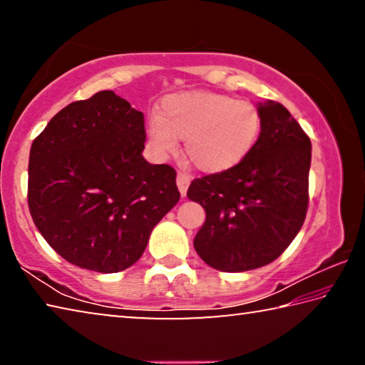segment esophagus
Wrapping results in <instances>:
<instances>
[{"instance_id": "esophagus-1", "label": "esophagus", "mask_w": 365, "mask_h": 365, "mask_svg": "<svg viewBox=\"0 0 365 365\" xmlns=\"http://www.w3.org/2000/svg\"><path fill=\"white\" fill-rule=\"evenodd\" d=\"M190 182H191V177L188 174H185V172H178L177 187H178V190H180L182 196H187V190H188Z\"/></svg>"}]
</instances>
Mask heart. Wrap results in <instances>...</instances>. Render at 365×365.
Segmentation results:
<instances>
[{
  "label": "heart",
  "mask_w": 365,
  "mask_h": 365,
  "mask_svg": "<svg viewBox=\"0 0 365 365\" xmlns=\"http://www.w3.org/2000/svg\"><path fill=\"white\" fill-rule=\"evenodd\" d=\"M151 143L159 153L177 151V138L197 169L224 172L248 156L261 133V114L255 104L212 91L165 96L158 115L148 123Z\"/></svg>",
  "instance_id": "heart-1"
}]
</instances>
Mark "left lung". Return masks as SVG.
<instances>
[{"label": "left lung", "mask_w": 365, "mask_h": 365, "mask_svg": "<svg viewBox=\"0 0 365 365\" xmlns=\"http://www.w3.org/2000/svg\"><path fill=\"white\" fill-rule=\"evenodd\" d=\"M261 133L235 168L195 178L187 191L206 211L195 250L222 272L275 261L304 224L311 140L280 103L259 104Z\"/></svg>", "instance_id": "8db88e82"}]
</instances>
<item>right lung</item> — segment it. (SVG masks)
<instances>
[{"label":"right lung","mask_w":365,"mask_h":365,"mask_svg":"<svg viewBox=\"0 0 365 365\" xmlns=\"http://www.w3.org/2000/svg\"><path fill=\"white\" fill-rule=\"evenodd\" d=\"M145 140L143 113L110 90L61 109L34 140L30 215L66 261L103 274L130 267L180 200L175 169L141 156Z\"/></svg>","instance_id":"add662e5"}]
</instances>
